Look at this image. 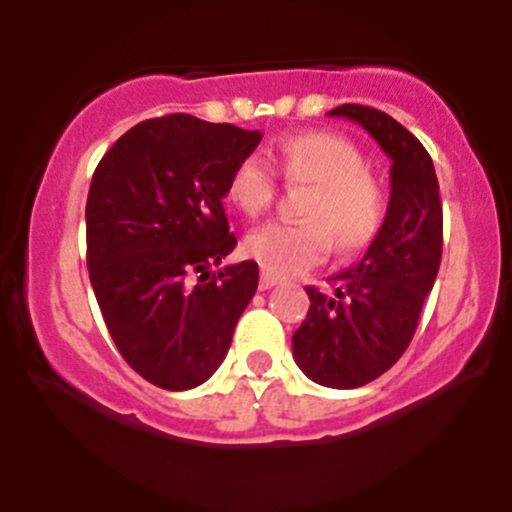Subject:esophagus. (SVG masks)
Masks as SVG:
<instances>
[{
    "label": "esophagus",
    "instance_id": "34e87169",
    "mask_svg": "<svg viewBox=\"0 0 512 512\" xmlns=\"http://www.w3.org/2000/svg\"><path fill=\"white\" fill-rule=\"evenodd\" d=\"M276 284H279V279H274L272 274L262 272V276H260V291H269V289H274Z\"/></svg>",
    "mask_w": 512,
    "mask_h": 512
}]
</instances>
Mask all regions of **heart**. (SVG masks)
<instances>
[{
    "mask_svg": "<svg viewBox=\"0 0 512 512\" xmlns=\"http://www.w3.org/2000/svg\"><path fill=\"white\" fill-rule=\"evenodd\" d=\"M286 180L313 185L305 216L310 221H272L245 238L243 250L267 274L289 279L330 257L337 238L344 252L368 248L387 214L383 182L366 168V156L351 139L334 132H301L276 149ZM276 195L272 168L248 156L228 178V199L248 216L269 209Z\"/></svg>",
    "mask_w": 512,
    "mask_h": 512,
    "instance_id": "obj_1",
    "label": "heart"
}]
</instances>
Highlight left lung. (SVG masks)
Wrapping results in <instances>:
<instances>
[{
  "mask_svg": "<svg viewBox=\"0 0 512 512\" xmlns=\"http://www.w3.org/2000/svg\"><path fill=\"white\" fill-rule=\"evenodd\" d=\"M327 115L361 125L390 156V204L378 238L332 293L308 286L310 308L293 332V358L317 385L354 390L399 361L419 327L443 255V204L424 144L395 117L346 103Z\"/></svg>",
  "mask_w": 512,
  "mask_h": 512,
  "instance_id": "left-lung-1",
  "label": "left lung"
}]
</instances>
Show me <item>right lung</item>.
<instances>
[{
  "label": "right lung",
  "mask_w": 512,
  "mask_h": 512,
  "mask_svg": "<svg viewBox=\"0 0 512 512\" xmlns=\"http://www.w3.org/2000/svg\"><path fill=\"white\" fill-rule=\"evenodd\" d=\"M262 134L175 113L122 134L93 173L86 264L122 358L163 390L214 375L257 291L245 260L211 272L238 245L228 231V178Z\"/></svg>",
  "instance_id": "1"
}]
</instances>
